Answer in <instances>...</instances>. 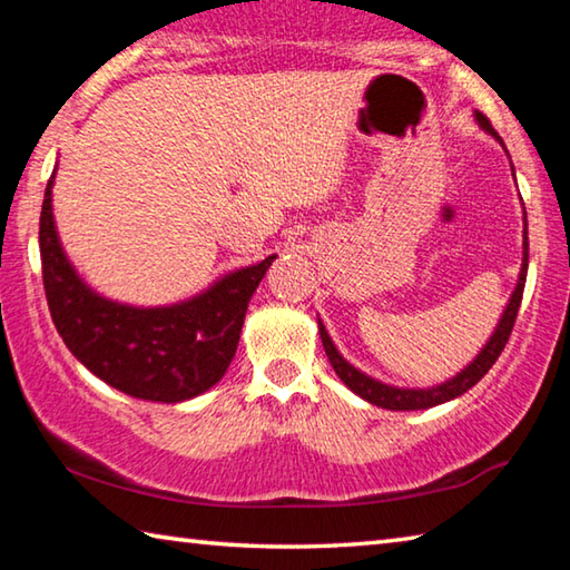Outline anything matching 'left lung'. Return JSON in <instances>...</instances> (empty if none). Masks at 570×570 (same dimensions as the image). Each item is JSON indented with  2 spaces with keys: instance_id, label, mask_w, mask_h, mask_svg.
<instances>
[{
  "instance_id": "1",
  "label": "left lung",
  "mask_w": 570,
  "mask_h": 570,
  "mask_svg": "<svg viewBox=\"0 0 570 570\" xmlns=\"http://www.w3.org/2000/svg\"><path fill=\"white\" fill-rule=\"evenodd\" d=\"M475 120H478L482 130L493 135L495 140H500V135L495 132V128L490 125L485 115L475 112ZM500 142H503V140H500ZM513 176H515V173H513ZM523 224H525V228H523V266H520L515 292H513V296H510L505 312H503V316H500V322L495 326L493 336L488 340V344L482 346L480 354L465 366V370L458 372L455 377L448 380V382L435 384V387H428V390H404V387H392V384H384L380 380H374V377H370V374L356 370V366H352L340 352H336L332 336L326 334L324 324L320 320V334H322L324 352H326V356H330L334 372L340 374V380L346 384V387H350L354 394H360L362 400L377 404V407L397 410V412L435 407V404L455 400V397H460V394H465L470 387H475V384L482 377H485L490 366L495 364L500 352L505 350L508 336H510V332H513V324H515V316H518V308H520V298H523L525 276H528V216H523Z\"/></svg>"
}]
</instances>
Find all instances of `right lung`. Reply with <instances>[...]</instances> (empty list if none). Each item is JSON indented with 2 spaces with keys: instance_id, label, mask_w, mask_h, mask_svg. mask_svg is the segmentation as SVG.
<instances>
[{
  "instance_id": "right-lung-1",
  "label": "right lung",
  "mask_w": 570,
  "mask_h": 570,
  "mask_svg": "<svg viewBox=\"0 0 570 570\" xmlns=\"http://www.w3.org/2000/svg\"><path fill=\"white\" fill-rule=\"evenodd\" d=\"M55 173L40 216L42 282L52 322L77 360L130 397L183 402L224 377L250 296L276 256L218 278L204 294L170 306L110 302L77 276L52 216Z\"/></svg>"
}]
</instances>
